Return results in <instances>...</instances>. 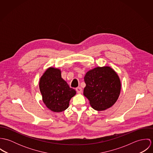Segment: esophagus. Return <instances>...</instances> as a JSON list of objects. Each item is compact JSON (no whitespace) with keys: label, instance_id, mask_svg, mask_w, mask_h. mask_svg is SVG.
<instances>
[{"label":"esophagus","instance_id":"esophagus-1","mask_svg":"<svg viewBox=\"0 0 153 153\" xmlns=\"http://www.w3.org/2000/svg\"><path fill=\"white\" fill-rule=\"evenodd\" d=\"M76 92H77V93L80 94V93L82 92V88L81 87H77L76 88Z\"/></svg>","mask_w":153,"mask_h":153}]
</instances>
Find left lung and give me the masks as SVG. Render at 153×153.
<instances>
[{
	"label": "left lung",
	"instance_id": "obj_1",
	"mask_svg": "<svg viewBox=\"0 0 153 153\" xmlns=\"http://www.w3.org/2000/svg\"><path fill=\"white\" fill-rule=\"evenodd\" d=\"M84 81V95L94 109L105 110L117 101L121 84L118 75L111 67H97L89 71Z\"/></svg>",
	"mask_w": 153,
	"mask_h": 153
}]
</instances>
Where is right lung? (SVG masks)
<instances>
[{
	"label": "right lung",
	"mask_w": 153,
	"mask_h": 153,
	"mask_svg": "<svg viewBox=\"0 0 153 153\" xmlns=\"http://www.w3.org/2000/svg\"><path fill=\"white\" fill-rule=\"evenodd\" d=\"M39 89L42 100L48 108L55 112L65 111L76 91L69 87L61 77L60 69L48 68L39 81Z\"/></svg>",
	"instance_id": "1"
}]
</instances>
